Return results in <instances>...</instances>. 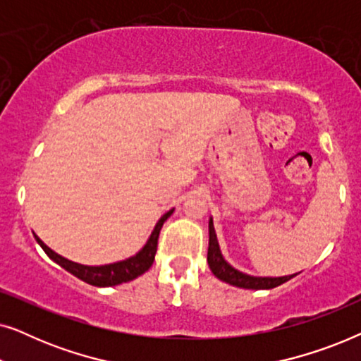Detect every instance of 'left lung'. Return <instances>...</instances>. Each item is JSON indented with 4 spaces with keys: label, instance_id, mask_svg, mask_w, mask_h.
<instances>
[{
    "label": "left lung",
    "instance_id": "1",
    "mask_svg": "<svg viewBox=\"0 0 361 361\" xmlns=\"http://www.w3.org/2000/svg\"><path fill=\"white\" fill-rule=\"evenodd\" d=\"M207 261H209L212 273L220 281H225V283L243 289H273L276 286H281L286 281L298 276L289 274L281 276V278H259V276H250L235 269L230 263H226L224 255H221L219 240H216V233L214 228V220L212 219L209 220V253H207Z\"/></svg>",
    "mask_w": 361,
    "mask_h": 361
}]
</instances>
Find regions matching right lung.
Segmentation results:
<instances>
[{
	"instance_id": "1",
	"label": "right lung",
	"mask_w": 361,
	"mask_h": 361,
	"mask_svg": "<svg viewBox=\"0 0 361 361\" xmlns=\"http://www.w3.org/2000/svg\"><path fill=\"white\" fill-rule=\"evenodd\" d=\"M174 209L166 212L164 215L161 216L159 221H157L154 230L149 238H147L146 245L137 251L135 256H130V258L116 261V263L110 264H102V266H87V264H78L73 263V261L63 258V256L57 255L56 251H52L49 246L44 243V241L39 238L37 235H34V238L41 248L46 251V255L52 261H56L59 266H62L63 269L68 271V273L77 276L78 279L85 281L87 284L97 286V288H110V286H118L123 283H128V281L136 279L137 276L145 274L147 269L152 266V261H154V255L157 251V238H159V231L164 225V221L172 215Z\"/></svg>"
}]
</instances>
